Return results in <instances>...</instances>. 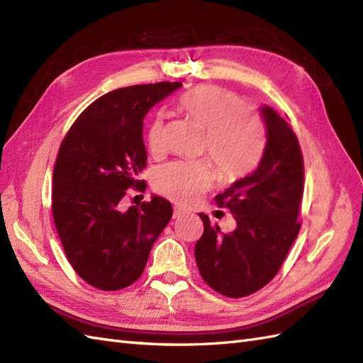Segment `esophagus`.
Wrapping results in <instances>:
<instances>
[{"mask_svg":"<svg viewBox=\"0 0 363 363\" xmlns=\"http://www.w3.org/2000/svg\"><path fill=\"white\" fill-rule=\"evenodd\" d=\"M185 210L181 208V207H174V211H173V218H179L181 215H184Z\"/></svg>","mask_w":363,"mask_h":363,"instance_id":"1","label":"esophagus"}]
</instances>
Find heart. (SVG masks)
Segmentation results:
<instances>
[{"label":"heart","instance_id":"heart-1","mask_svg":"<svg viewBox=\"0 0 363 363\" xmlns=\"http://www.w3.org/2000/svg\"><path fill=\"white\" fill-rule=\"evenodd\" d=\"M179 110L206 132L202 152L215 164L220 181L233 184L252 173L265 147V123L236 91L203 84L179 99ZM147 147L153 155L165 148L164 116L153 118L147 130ZM213 172L203 162H170L155 174V189L169 199L191 206L213 185Z\"/></svg>","mask_w":363,"mask_h":363}]
</instances>
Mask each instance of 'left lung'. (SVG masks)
Returning a JSON list of instances; mask_svg holds the SVG:
<instances>
[{"mask_svg": "<svg viewBox=\"0 0 363 363\" xmlns=\"http://www.w3.org/2000/svg\"><path fill=\"white\" fill-rule=\"evenodd\" d=\"M267 144L255 173L215 198L236 219L222 233L199 213L203 233L194 257L203 281L227 297H245L265 286L281 270L299 235L303 194V156L290 124L272 107H262Z\"/></svg>", "mask_w": 363, "mask_h": 363, "instance_id": "1", "label": "left lung"}]
</instances>
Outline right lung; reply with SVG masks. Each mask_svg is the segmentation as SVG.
Returning a JSON list of instances; mask_svg holds the SVG:
<instances>
[{"label": "right lung", "mask_w": 363, "mask_h": 363, "mask_svg": "<svg viewBox=\"0 0 363 363\" xmlns=\"http://www.w3.org/2000/svg\"><path fill=\"white\" fill-rule=\"evenodd\" d=\"M181 82L116 89L82 111L64 136L53 169L52 215L73 270L89 285L116 291L143 274L148 255L172 219L160 196L123 208L147 165L143 119Z\"/></svg>", "instance_id": "obj_1"}]
</instances>
